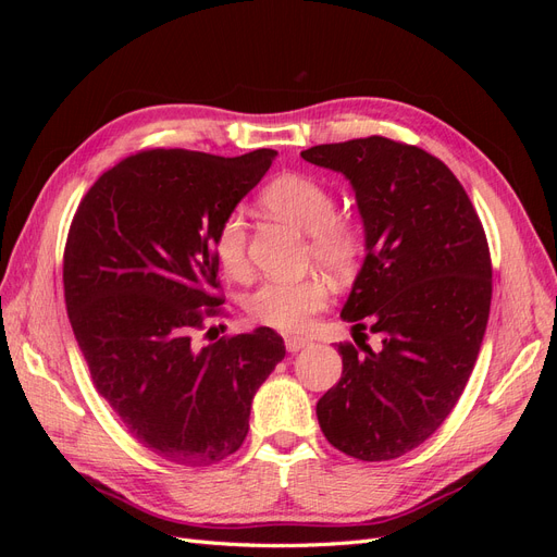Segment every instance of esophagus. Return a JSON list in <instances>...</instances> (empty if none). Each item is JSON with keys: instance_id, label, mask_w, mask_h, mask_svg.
I'll return each mask as SVG.
<instances>
[{"instance_id": "34e87169", "label": "esophagus", "mask_w": 557, "mask_h": 557, "mask_svg": "<svg viewBox=\"0 0 557 557\" xmlns=\"http://www.w3.org/2000/svg\"><path fill=\"white\" fill-rule=\"evenodd\" d=\"M311 342L307 339V336H285V348H288L290 352H297L301 348H307Z\"/></svg>"}]
</instances>
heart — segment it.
Returning a JSON list of instances; mask_svg holds the SVG:
<instances>
[{"instance_id":"b5f03b06","label":"heart","mask_w":557,"mask_h":557,"mask_svg":"<svg viewBox=\"0 0 557 557\" xmlns=\"http://www.w3.org/2000/svg\"><path fill=\"white\" fill-rule=\"evenodd\" d=\"M262 207L309 234V258L334 276H348L362 256L360 230L336 215V199L323 183L305 174H285L267 185ZM215 258L230 274L246 269V221L242 213H227L215 232ZM330 301V288L320 276L299 281L269 278L246 299L248 315L260 325L281 332H305L311 318Z\"/></svg>"}]
</instances>
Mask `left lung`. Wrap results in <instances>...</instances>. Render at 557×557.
I'll return each mask as SVG.
<instances>
[{"label":"left lung","instance_id":"8db88e82","mask_svg":"<svg viewBox=\"0 0 557 557\" xmlns=\"http://www.w3.org/2000/svg\"><path fill=\"white\" fill-rule=\"evenodd\" d=\"M344 174L367 256L342 318L362 334L339 344L344 372L318 399L327 442L364 462L395 460L432 436L458 404L491 313L493 267L479 213L448 166L385 137L301 150ZM382 348L363 344V330Z\"/></svg>","mask_w":557,"mask_h":557}]
</instances>
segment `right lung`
Returning a JSON list of instances; mask_svg holds the SVG:
<instances>
[{"label": "right lung", "mask_w": 557, "mask_h": 557, "mask_svg": "<svg viewBox=\"0 0 557 557\" xmlns=\"http://www.w3.org/2000/svg\"><path fill=\"white\" fill-rule=\"evenodd\" d=\"M274 158L141 150L95 181L66 237V313L97 393L134 440L176 465L239 450L252 395L285 356L269 327L195 342L223 305L218 225Z\"/></svg>", "instance_id": "1"}]
</instances>
